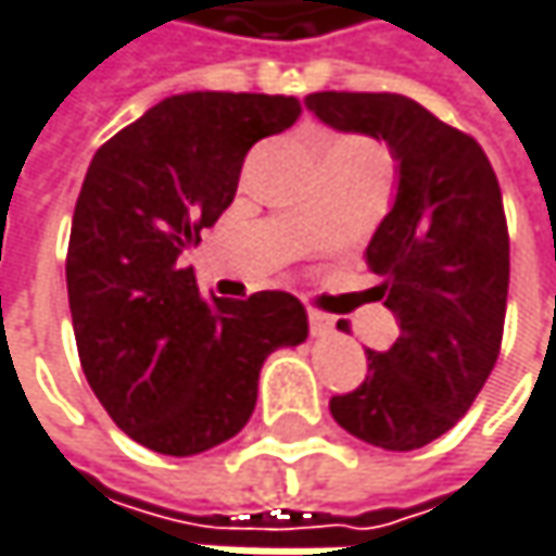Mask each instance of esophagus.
Listing matches in <instances>:
<instances>
[{
  "label": "esophagus",
  "instance_id": "esophagus-1",
  "mask_svg": "<svg viewBox=\"0 0 556 556\" xmlns=\"http://www.w3.org/2000/svg\"><path fill=\"white\" fill-rule=\"evenodd\" d=\"M308 328H312L315 337H328L330 330H333V318L325 315V312H318V308H312L308 312Z\"/></svg>",
  "mask_w": 556,
  "mask_h": 556
}]
</instances>
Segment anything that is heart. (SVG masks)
Wrapping results in <instances>:
<instances>
[{
  "label": "heart",
  "instance_id": "b5f03b06",
  "mask_svg": "<svg viewBox=\"0 0 556 556\" xmlns=\"http://www.w3.org/2000/svg\"><path fill=\"white\" fill-rule=\"evenodd\" d=\"M343 142H359V139H337L333 146H343ZM333 146H330V149H333ZM330 149H328V152H330Z\"/></svg>",
  "mask_w": 556,
  "mask_h": 556
}]
</instances>
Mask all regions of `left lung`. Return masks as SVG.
<instances>
[{"instance_id":"1","label":"left lung","mask_w":556,"mask_h":556,"mask_svg":"<svg viewBox=\"0 0 556 556\" xmlns=\"http://www.w3.org/2000/svg\"><path fill=\"white\" fill-rule=\"evenodd\" d=\"M328 127L384 139L397 159V197L366 264L401 337L366 350L369 372L330 414L356 439L414 452L458 424L490 376L506 321L509 231L503 193L475 136L388 91H315Z\"/></svg>"}]
</instances>
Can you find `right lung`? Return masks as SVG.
<instances>
[{
	"label": "right lung",
	"mask_w": 556,
	"mask_h": 556,
	"mask_svg": "<svg viewBox=\"0 0 556 556\" xmlns=\"http://www.w3.org/2000/svg\"><path fill=\"white\" fill-rule=\"evenodd\" d=\"M299 114L289 94H172L88 165L66 254L78 359L111 420L152 452L200 455L241 432L264 359L308 337L295 295L203 299L180 267L235 200L248 149Z\"/></svg>",
	"instance_id": "obj_1"
}]
</instances>
